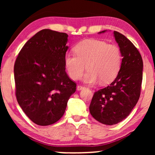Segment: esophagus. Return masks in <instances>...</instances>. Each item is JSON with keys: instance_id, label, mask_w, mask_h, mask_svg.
<instances>
[{"instance_id": "esophagus-1", "label": "esophagus", "mask_w": 155, "mask_h": 155, "mask_svg": "<svg viewBox=\"0 0 155 155\" xmlns=\"http://www.w3.org/2000/svg\"><path fill=\"white\" fill-rule=\"evenodd\" d=\"M84 87L82 86V85H78V86H77V90H78V91L82 90V89H84Z\"/></svg>"}]
</instances>
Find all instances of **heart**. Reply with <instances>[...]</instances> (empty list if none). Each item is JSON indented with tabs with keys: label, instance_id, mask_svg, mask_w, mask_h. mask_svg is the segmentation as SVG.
<instances>
[{
	"label": "heart",
	"instance_id": "obj_1",
	"mask_svg": "<svg viewBox=\"0 0 155 155\" xmlns=\"http://www.w3.org/2000/svg\"><path fill=\"white\" fill-rule=\"evenodd\" d=\"M76 55H65V66L70 77L78 80L84 70L89 69L84 81L94 83L100 80L101 84H109L115 80L122 63L121 52L116 44L104 41L89 39L79 42L74 46Z\"/></svg>",
	"mask_w": 155,
	"mask_h": 155
}]
</instances>
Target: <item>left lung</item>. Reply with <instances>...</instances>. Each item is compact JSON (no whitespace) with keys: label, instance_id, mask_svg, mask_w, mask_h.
Wrapping results in <instances>:
<instances>
[{"label":"left lung","instance_id":"8db88e82","mask_svg":"<svg viewBox=\"0 0 155 155\" xmlns=\"http://www.w3.org/2000/svg\"><path fill=\"white\" fill-rule=\"evenodd\" d=\"M114 36L123 57L120 70L109 86L94 92L90 105L92 117L109 126L130 114L139 99L143 80V62L138 50L122 34L114 31Z\"/></svg>","mask_w":155,"mask_h":155}]
</instances>
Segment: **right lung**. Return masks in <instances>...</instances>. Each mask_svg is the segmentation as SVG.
Instances as JSON below:
<instances>
[{
	"mask_svg": "<svg viewBox=\"0 0 155 155\" xmlns=\"http://www.w3.org/2000/svg\"><path fill=\"white\" fill-rule=\"evenodd\" d=\"M68 35L48 29L23 46L14 65L18 102L31 121L48 126L63 116L76 83L65 72Z\"/></svg>",
	"mask_w": 155,
	"mask_h": 155,
	"instance_id": "obj_1",
	"label": "right lung"
}]
</instances>
